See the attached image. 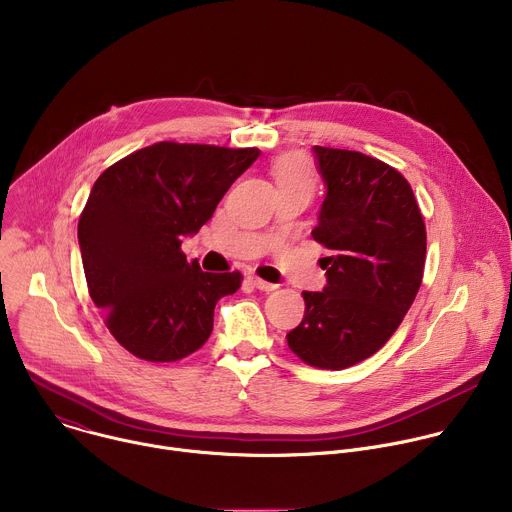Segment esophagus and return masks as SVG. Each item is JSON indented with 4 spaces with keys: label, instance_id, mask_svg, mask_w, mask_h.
<instances>
[{
    "label": "esophagus",
    "instance_id": "1",
    "mask_svg": "<svg viewBox=\"0 0 512 512\" xmlns=\"http://www.w3.org/2000/svg\"><path fill=\"white\" fill-rule=\"evenodd\" d=\"M249 283L253 285V287H257L259 291H273L277 285L275 283H269V281H263V279H259V277H255V275H249Z\"/></svg>",
    "mask_w": 512,
    "mask_h": 512
}]
</instances>
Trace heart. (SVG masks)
Masks as SVG:
<instances>
[{
	"label": "heart",
	"mask_w": 512,
	"mask_h": 512,
	"mask_svg": "<svg viewBox=\"0 0 512 512\" xmlns=\"http://www.w3.org/2000/svg\"><path fill=\"white\" fill-rule=\"evenodd\" d=\"M277 186L281 184H312L308 162L302 156H285L273 166Z\"/></svg>",
	"instance_id": "heart-1"
}]
</instances>
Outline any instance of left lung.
I'll list each match as a JSON object with an SVG mask.
<instances>
[{
  "label": "left lung",
  "mask_w": 512,
  "mask_h": 512,
  "mask_svg": "<svg viewBox=\"0 0 512 512\" xmlns=\"http://www.w3.org/2000/svg\"><path fill=\"white\" fill-rule=\"evenodd\" d=\"M326 196L312 237L326 285L304 291L306 312L287 346L318 369L373 356L399 328L423 277L425 225L409 182L371 156L314 145Z\"/></svg>",
  "instance_id": "left-lung-1"
}]
</instances>
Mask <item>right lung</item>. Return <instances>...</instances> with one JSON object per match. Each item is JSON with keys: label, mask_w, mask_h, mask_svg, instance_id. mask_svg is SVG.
<instances>
[{"label": "right lung", "mask_w": 512, "mask_h": 512, "mask_svg": "<svg viewBox=\"0 0 512 512\" xmlns=\"http://www.w3.org/2000/svg\"><path fill=\"white\" fill-rule=\"evenodd\" d=\"M257 148L160 141L107 168L79 218L89 294L115 340L150 362H174L212 332L214 306L241 273H206L180 251L259 158Z\"/></svg>", "instance_id": "1"}]
</instances>
